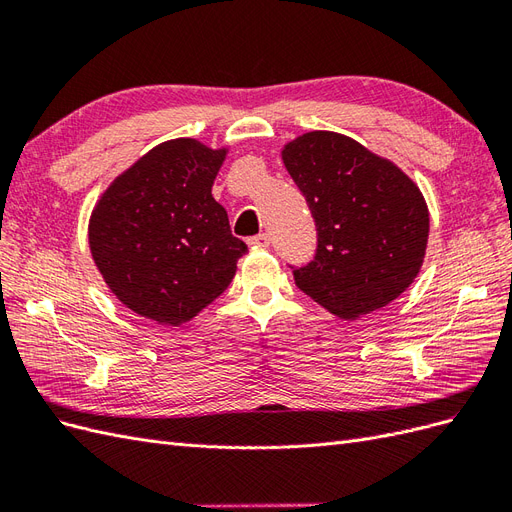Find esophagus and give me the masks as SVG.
<instances>
[{
    "label": "esophagus",
    "instance_id": "34e87169",
    "mask_svg": "<svg viewBox=\"0 0 512 512\" xmlns=\"http://www.w3.org/2000/svg\"><path fill=\"white\" fill-rule=\"evenodd\" d=\"M247 243H250L252 247H269L271 239H269L267 232H260V235H256V237H250V239H247Z\"/></svg>",
    "mask_w": 512,
    "mask_h": 512
}]
</instances>
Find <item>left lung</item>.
<instances>
[{"label": "left lung", "mask_w": 512, "mask_h": 512, "mask_svg": "<svg viewBox=\"0 0 512 512\" xmlns=\"http://www.w3.org/2000/svg\"><path fill=\"white\" fill-rule=\"evenodd\" d=\"M316 222L314 260L294 284L331 314L356 320L389 305L421 271L429 211L401 170L335 132H307L282 151Z\"/></svg>", "instance_id": "1"}]
</instances>
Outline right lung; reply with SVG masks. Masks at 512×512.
<instances>
[{"instance_id":"1","label":"right lung","mask_w":512,"mask_h":512,"mask_svg":"<svg viewBox=\"0 0 512 512\" xmlns=\"http://www.w3.org/2000/svg\"><path fill=\"white\" fill-rule=\"evenodd\" d=\"M224 158L226 149L194 138L162 143L119 175L91 213L96 267L138 316L179 327L235 277L247 245L211 196Z\"/></svg>"}]
</instances>
